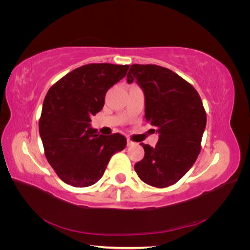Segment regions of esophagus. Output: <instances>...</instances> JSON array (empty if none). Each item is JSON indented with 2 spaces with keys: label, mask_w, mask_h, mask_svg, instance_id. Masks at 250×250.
<instances>
[{
  "label": "esophagus",
  "mask_w": 250,
  "mask_h": 250,
  "mask_svg": "<svg viewBox=\"0 0 250 250\" xmlns=\"http://www.w3.org/2000/svg\"><path fill=\"white\" fill-rule=\"evenodd\" d=\"M134 142H132L131 140H129V139H128L127 140V146H132V145H134Z\"/></svg>",
  "instance_id": "esophagus-1"
}]
</instances>
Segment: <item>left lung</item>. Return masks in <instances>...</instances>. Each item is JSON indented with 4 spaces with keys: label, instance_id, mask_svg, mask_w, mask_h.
Returning <instances> with one entry per match:
<instances>
[{
    "label": "left lung",
    "instance_id": "1",
    "mask_svg": "<svg viewBox=\"0 0 250 250\" xmlns=\"http://www.w3.org/2000/svg\"><path fill=\"white\" fill-rule=\"evenodd\" d=\"M134 79L145 94L146 121L160 134L154 148L141 144L145 155L134 170L145 184L167 188L176 184L197 160L207 113L197 90L167 67L132 64L127 82Z\"/></svg>",
    "mask_w": 250,
    "mask_h": 250
}]
</instances>
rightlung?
<instances>
[{
	"instance_id": "right-lung-1",
	"label": "right lung",
	"mask_w": 250,
	"mask_h": 250,
	"mask_svg": "<svg viewBox=\"0 0 250 250\" xmlns=\"http://www.w3.org/2000/svg\"><path fill=\"white\" fill-rule=\"evenodd\" d=\"M128 69V64H85L48 90L40 134L47 161L63 183L76 188L96 184L110 157L126 147L124 135L99 134L89 122L104 106L107 90L126 76Z\"/></svg>"
}]
</instances>
